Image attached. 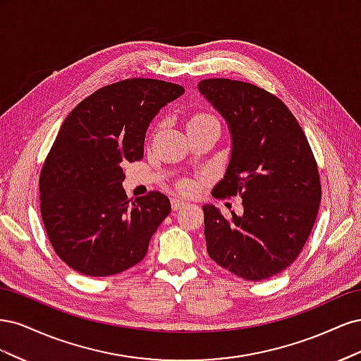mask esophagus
I'll return each instance as SVG.
<instances>
[{
    "label": "esophagus",
    "mask_w": 361,
    "mask_h": 361,
    "mask_svg": "<svg viewBox=\"0 0 361 361\" xmlns=\"http://www.w3.org/2000/svg\"><path fill=\"white\" fill-rule=\"evenodd\" d=\"M185 206H187V202H182L179 199H173L171 200L173 211H179V209H182V207H185Z\"/></svg>",
    "instance_id": "esophagus-1"
}]
</instances>
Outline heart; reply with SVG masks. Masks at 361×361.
Listing matches in <instances>:
<instances>
[{"mask_svg": "<svg viewBox=\"0 0 361 361\" xmlns=\"http://www.w3.org/2000/svg\"><path fill=\"white\" fill-rule=\"evenodd\" d=\"M215 117H212L211 114H206V113H197L194 114L188 123H194V122H203V120H212ZM180 191L185 194H191L194 191V185L191 182H182L180 183Z\"/></svg>", "mask_w": 361, "mask_h": 361, "instance_id": "b5f03b06", "label": "heart"}]
</instances>
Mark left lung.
<instances>
[{"mask_svg":"<svg viewBox=\"0 0 361 361\" xmlns=\"http://www.w3.org/2000/svg\"><path fill=\"white\" fill-rule=\"evenodd\" d=\"M232 134V155L215 199L241 195L244 214L226 218L204 204L209 257L250 281L265 280L298 257L321 202L318 164L297 118L276 94L227 78L199 82Z\"/></svg>","mask_w":361,"mask_h":361,"instance_id":"8db88e82","label":"left lung"}]
</instances>
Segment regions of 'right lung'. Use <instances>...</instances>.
I'll list each match as a JSON object with an SVG mask.
<instances>
[{
    "instance_id": "obj_1",
    "label": "right lung",
    "mask_w": 361,
    "mask_h": 361,
    "mask_svg": "<svg viewBox=\"0 0 361 361\" xmlns=\"http://www.w3.org/2000/svg\"><path fill=\"white\" fill-rule=\"evenodd\" d=\"M183 92L161 80H123L87 96L64 118L40 170V212L54 251L76 272L113 276L146 256L170 200L150 191L130 202L123 167L143 158L152 118Z\"/></svg>"
}]
</instances>
